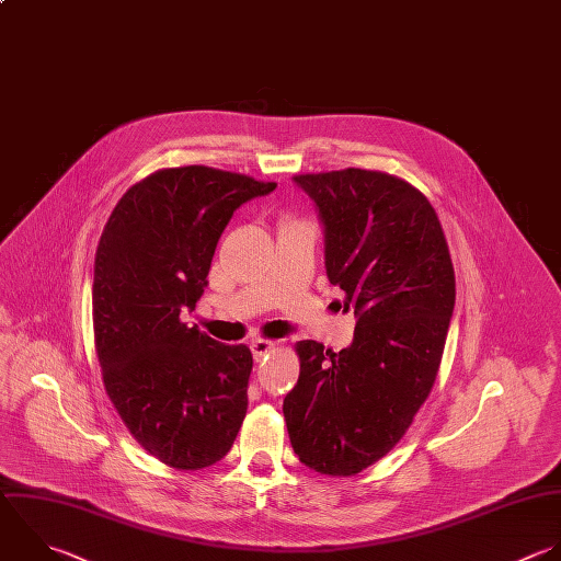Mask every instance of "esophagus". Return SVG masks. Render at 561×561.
<instances>
[{"instance_id": "1", "label": "esophagus", "mask_w": 561, "mask_h": 561, "mask_svg": "<svg viewBox=\"0 0 561 561\" xmlns=\"http://www.w3.org/2000/svg\"><path fill=\"white\" fill-rule=\"evenodd\" d=\"M250 351H252L254 359L261 362L265 355H270V353L274 351V342H270V340H254V342L250 344Z\"/></svg>"}]
</instances>
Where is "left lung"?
I'll list each match as a JSON object with an SVG mask.
<instances>
[{"mask_svg": "<svg viewBox=\"0 0 561 561\" xmlns=\"http://www.w3.org/2000/svg\"><path fill=\"white\" fill-rule=\"evenodd\" d=\"M324 228V267L355 316L351 346L296 344L298 383L283 401L307 467L353 476L386 456L427 399L456 280L443 228L408 182L364 169L296 175Z\"/></svg>", "mask_w": 561, "mask_h": 561, "instance_id": "obj_1", "label": "left lung"}]
</instances>
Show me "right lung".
<instances>
[{
	"instance_id": "add662e5",
	"label": "right lung",
	"mask_w": 561,
	"mask_h": 561,
	"mask_svg": "<svg viewBox=\"0 0 561 561\" xmlns=\"http://www.w3.org/2000/svg\"><path fill=\"white\" fill-rule=\"evenodd\" d=\"M274 182L180 167L131 186L94 261V337L105 390L134 438L164 465L221 460L248 412L252 353L182 322L208 285L234 210Z\"/></svg>"
}]
</instances>
